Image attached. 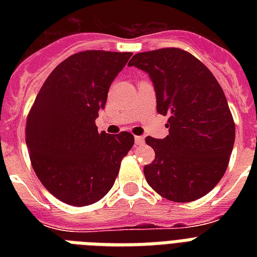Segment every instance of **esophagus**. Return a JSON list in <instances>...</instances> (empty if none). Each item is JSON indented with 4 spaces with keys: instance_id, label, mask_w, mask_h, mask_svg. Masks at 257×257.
Instances as JSON below:
<instances>
[{
    "instance_id": "esophagus-1",
    "label": "esophagus",
    "mask_w": 257,
    "mask_h": 257,
    "mask_svg": "<svg viewBox=\"0 0 257 257\" xmlns=\"http://www.w3.org/2000/svg\"><path fill=\"white\" fill-rule=\"evenodd\" d=\"M135 141H136L137 145L144 144V137H143V136H136V137H135Z\"/></svg>"
}]
</instances>
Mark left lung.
<instances>
[{"instance_id":"1","label":"left lung","mask_w":257,"mask_h":257,"mask_svg":"<svg viewBox=\"0 0 257 257\" xmlns=\"http://www.w3.org/2000/svg\"><path fill=\"white\" fill-rule=\"evenodd\" d=\"M129 66L148 73L157 112L168 116L165 139L148 136L156 157L144 167L149 187L176 203L205 196L225 173L235 143V122L212 72L177 48L135 54Z\"/></svg>"}]
</instances>
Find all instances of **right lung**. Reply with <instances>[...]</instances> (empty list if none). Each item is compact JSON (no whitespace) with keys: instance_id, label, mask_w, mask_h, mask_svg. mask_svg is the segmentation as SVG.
Wrapping results in <instances>:
<instances>
[{"instance_id":"add662e5","label":"right lung","mask_w":257,"mask_h":257,"mask_svg":"<svg viewBox=\"0 0 257 257\" xmlns=\"http://www.w3.org/2000/svg\"><path fill=\"white\" fill-rule=\"evenodd\" d=\"M132 53L85 50L54 68L26 120V145L36 175L62 203L84 207L114 184L135 144L128 132L98 133L96 118Z\"/></svg>"}]
</instances>
